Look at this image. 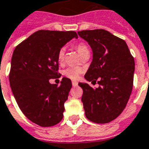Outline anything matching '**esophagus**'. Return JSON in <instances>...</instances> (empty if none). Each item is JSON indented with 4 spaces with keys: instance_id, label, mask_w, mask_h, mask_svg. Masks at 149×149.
I'll list each match as a JSON object with an SVG mask.
<instances>
[{
    "instance_id": "obj_1",
    "label": "esophagus",
    "mask_w": 149,
    "mask_h": 149,
    "mask_svg": "<svg viewBox=\"0 0 149 149\" xmlns=\"http://www.w3.org/2000/svg\"><path fill=\"white\" fill-rule=\"evenodd\" d=\"M72 84L73 87H77V85H78V82L77 81H72Z\"/></svg>"
}]
</instances>
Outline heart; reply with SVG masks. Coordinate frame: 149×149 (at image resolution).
I'll return each mask as SVG.
<instances>
[{"label":"heart","instance_id":"obj_1","mask_svg":"<svg viewBox=\"0 0 149 149\" xmlns=\"http://www.w3.org/2000/svg\"><path fill=\"white\" fill-rule=\"evenodd\" d=\"M76 49L81 56L83 54L86 53V52H89V48L84 43H79L76 45ZM64 55H65V49L63 47L60 48L58 52V55H57V58L58 61L59 62H62L64 60ZM82 72V70L79 67H70L64 71V75L68 78L72 79H77L79 78V75Z\"/></svg>","mask_w":149,"mask_h":149}]
</instances>
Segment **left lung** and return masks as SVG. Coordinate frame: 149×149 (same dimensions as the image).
I'll use <instances>...</instances> for the list:
<instances>
[{"label": "left lung", "mask_w": 149, "mask_h": 149, "mask_svg": "<svg viewBox=\"0 0 149 149\" xmlns=\"http://www.w3.org/2000/svg\"><path fill=\"white\" fill-rule=\"evenodd\" d=\"M79 37L89 44L93 59L84 77L99 87L79 83L86 117L96 123L115 120L126 107L132 91L134 59L127 43L105 29L83 30Z\"/></svg>", "instance_id": "obj_1"}]
</instances>
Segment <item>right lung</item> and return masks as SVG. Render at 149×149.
I'll use <instances>...</instances> for the list:
<instances>
[{"label":"right lung","mask_w":149,"mask_h":149,"mask_svg":"<svg viewBox=\"0 0 149 149\" xmlns=\"http://www.w3.org/2000/svg\"><path fill=\"white\" fill-rule=\"evenodd\" d=\"M74 37L78 38L74 31L39 30L14 50L9 73L11 91L22 113L40 127L62 120L72 82L63 77L58 86L49 79L61 77L58 52Z\"/></svg>","instance_id":"right-lung-1"}]
</instances>
